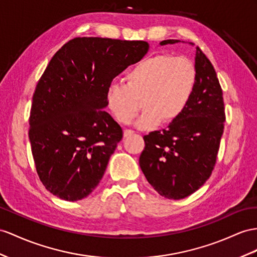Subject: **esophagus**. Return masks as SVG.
Masks as SVG:
<instances>
[{
	"label": "esophagus",
	"mask_w": 257,
	"mask_h": 257,
	"mask_svg": "<svg viewBox=\"0 0 257 257\" xmlns=\"http://www.w3.org/2000/svg\"><path fill=\"white\" fill-rule=\"evenodd\" d=\"M135 134V131H133V130H123V137L124 138H127V137H130V136H133Z\"/></svg>",
	"instance_id": "34e87169"
}]
</instances>
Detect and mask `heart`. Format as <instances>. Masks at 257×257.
<instances>
[{"instance_id":"b5f03b06","label":"heart","mask_w":257,"mask_h":257,"mask_svg":"<svg viewBox=\"0 0 257 257\" xmlns=\"http://www.w3.org/2000/svg\"><path fill=\"white\" fill-rule=\"evenodd\" d=\"M195 65L189 58L157 54L135 65L124 84L111 83L105 94L107 108L115 119L129 124L140 109L136 126L151 129L176 121L186 110L196 83Z\"/></svg>"}]
</instances>
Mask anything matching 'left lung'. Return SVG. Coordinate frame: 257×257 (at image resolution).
<instances>
[{
    "mask_svg": "<svg viewBox=\"0 0 257 257\" xmlns=\"http://www.w3.org/2000/svg\"><path fill=\"white\" fill-rule=\"evenodd\" d=\"M179 40H164L174 44ZM192 44V43H190ZM196 83L186 110L166 129L144 136L139 159L147 180L166 199H185L212 175L226 120L222 90L212 63L195 51Z\"/></svg>",
    "mask_w": 257,
    "mask_h": 257,
    "instance_id": "1",
    "label": "left lung"
}]
</instances>
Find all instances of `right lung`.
I'll use <instances>...</instances> for the list:
<instances>
[{
	"mask_svg": "<svg viewBox=\"0 0 257 257\" xmlns=\"http://www.w3.org/2000/svg\"><path fill=\"white\" fill-rule=\"evenodd\" d=\"M146 41L75 38L52 57L32 96L29 140L39 178L65 201L98 185L122 129L108 113L113 79L148 53Z\"/></svg>",
	"mask_w": 257,
	"mask_h": 257,
	"instance_id": "add662e5",
	"label": "right lung"
}]
</instances>
